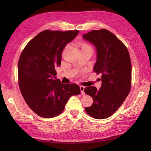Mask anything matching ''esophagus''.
Instances as JSON below:
<instances>
[{"instance_id": "1", "label": "esophagus", "mask_w": 151, "mask_h": 151, "mask_svg": "<svg viewBox=\"0 0 151 151\" xmlns=\"http://www.w3.org/2000/svg\"><path fill=\"white\" fill-rule=\"evenodd\" d=\"M80 89H81V93L82 95H85V93H84V89L85 87L83 86H80Z\"/></svg>"}]
</instances>
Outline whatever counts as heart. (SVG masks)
Instances as JSON below:
<instances>
[{
	"instance_id": "heart-1",
	"label": "heart",
	"mask_w": 151,
	"mask_h": 151,
	"mask_svg": "<svg viewBox=\"0 0 151 151\" xmlns=\"http://www.w3.org/2000/svg\"><path fill=\"white\" fill-rule=\"evenodd\" d=\"M84 47H88V48H90V47H89V46L88 45H86V44L83 45L82 47V48H84Z\"/></svg>"
}]
</instances>
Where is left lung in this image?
I'll return each instance as SVG.
<instances>
[{"mask_svg": "<svg viewBox=\"0 0 151 151\" xmlns=\"http://www.w3.org/2000/svg\"><path fill=\"white\" fill-rule=\"evenodd\" d=\"M82 37L96 48L93 70L101 74L102 81L99 90L94 86L84 89L93 100L85 110L95 119L108 118L121 106L130 91L132 65L129 52L122 41L108 30H92Z\"/></svg>", "mask_w": 151, "mask_h": 151, "instance_id": "8db88e82", "label": "left lung"}]
</instances>
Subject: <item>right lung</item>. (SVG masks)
<instances>
[{"instance_id":"add662e5","label":"right lung","mask_w":151,"mask_h":151,"mask_svg":"<svg viewBox=\"0 0 151 151\" xmlns=\"http://www.w3.org/2000/svg\"><path fill=\"white\" fill-rule=\"evenodd\" d=\"M78 32L44 30L31 40L21 54L19 88L27 105L41 117L60 115L69 98L81 93L79 86L62 84L56 76L63 50Z\"/></svg>"}]
</instances>
